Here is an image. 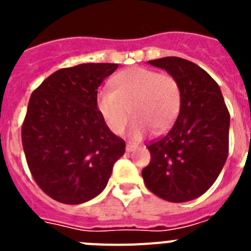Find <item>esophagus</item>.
Masks as SVG:
<instances>
[{
  "mask_svg": "<svg viewBox=\"0 0 251 251\" xmlns=\"http://www.w3.org/2000/svg\"><path fill=\"white\" fill-rule=\"evenodd\" d=\"M136 148H137V145H133V143H127V146H126V150H127L128 152L136 150Z\"/></svg>",
  "mask_w": 251,
  "mask_h": 251,
  "instance_id": "1",
  "label": "esophagus"
}]
</instances>
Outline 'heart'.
Returning a JSON list of instances; mask_svg holds the SVG:
<instances>
[{
	"label": "heart",
	"instance_id": "heart-1",
	"mask_svg": "<svg viewBox=\"0 0 251 251\" xmlns=\"http://www.w3.org/2000/svg\"><path fill=\"white\" fill-rule=\"evenodd\" d=\"M113 88L97 94V106L113 133L126 128L130 112L134 121L130 136L141 138L153 129L163 133L174 124L181 108V90L172 75L142 66L122 70L113 77Z\"/></svg>",
	"mask_w": 251,
	"mask_h": 251
}]
</instances>
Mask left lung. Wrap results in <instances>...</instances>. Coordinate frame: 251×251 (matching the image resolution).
<instances>
[{
	"instance_id": "1",
	"label": "left lung",
	"mask_w": 251,
	"mask_h": 251,
	"mask_svg": "<svg viewBox=\"0 0 251 251\" xmlns=\"http://www.w3.org/2000/svg\"><path fill=\"white\" fill-rule=\"evenodd\" d=\"M148 63L176 79L181 108L168 133L147 145L151 162L142 176L163 200L191 201L214 185L225 165L230 113L216 81L195 63L176 56Z\"/></svg>"
}]
</instances>
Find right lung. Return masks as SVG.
Segmentation results:
<instances>
[{
	"label": "right lung",
	"mask_w": 251,
	"mask_h": 251,
	"mask_svg": "<svg viewBox=\"0 0 251 251\" xmlns=\"http://www.w3.org/2000/svg\"><path fill=\"white\" fill-rule=\"evenodd\" d=\"M118 64L60 69L32 92L22 123L26 162L35 182L66 205L92 200L105 188L126 142L97 106L98 88Z\"/></svg>",
	"instance_id": "add662e5"
}]
</instances>
